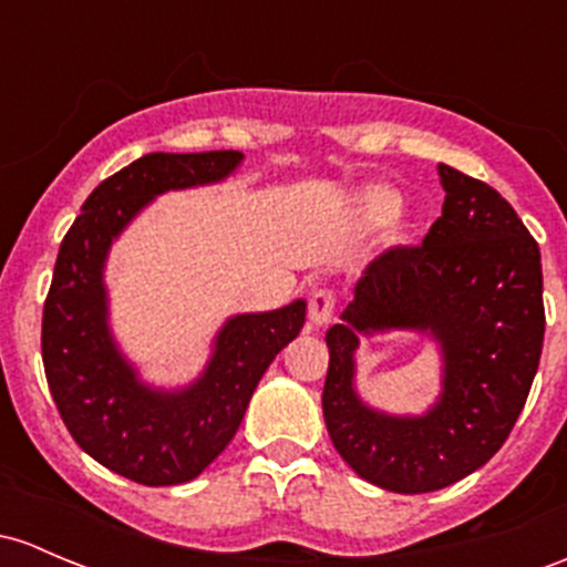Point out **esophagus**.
<instances>
[{
    "instance_id": "1",
    "label": "esophagus",
    "mask_w": 567,
    "mask_h": 567,
    "mask_svg": "<svg viewBox=\"0 0 567 567\" xmlns=\"http://www.w3.org/2000/svg\"><path fill=\"white\" fill-rule=\"evenodd\" d=\"M333 312H337V290L331 288H318L309 296V320L315 326L331 323Z\"/></svg>"
}]
</instances>
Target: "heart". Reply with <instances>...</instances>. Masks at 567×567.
Masks as SVG:
<instances>
[{
  "label": "heart",
  "instance_id": "b5f03b06",
  "mask_svg": "<svg viewBox=\"0 0 567 567\" xmlns=\"http://www.w3.org/2000/svg\"><path fill=\"white\" fill-rule=\"evenodd\" d=\"M372 206L378 208V212H389V208L393 206V195L391 193H383V189H380V193L372 195Z\"/></svg>",
  "mask_w": 567,
  "mask_h": 567
}]
</instances>
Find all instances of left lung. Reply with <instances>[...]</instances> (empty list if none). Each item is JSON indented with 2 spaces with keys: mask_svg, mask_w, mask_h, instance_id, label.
Segmentation results:
<instances>
[{
  "mask_svg": "<svg viewBox=\"0 0 567 567\" xmlns=\"http://www.w3.org/2000/svg\"><path fill=\"white\" fill-rule=\"evenodd\" d=\"M437 174L443 217L419 247L380 252L326 333L333 449L369 484L399 494L437 492L484 467L519 419L544 350L538 241L486 182L443 163ZM389 328L432 330L444 348V396L424 420L374 414L352 391L358 333Z\"/></svg>",
  "mask_w": 567,
  "mask_h": 567,
  "instance_id": "obj_1",
  "label": "left lung"
}]
</instances>
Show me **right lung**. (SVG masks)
I'll use <instances>...</instances> for the list:
<instances>
[{"label":"right lung","instance_id":"add662e5","mask_svg":"<svg viewBox=\"0 0 567 567\" xmlns=\"http://www.w3.org/2000/svg\"><path fill=\"white\" fill-rule=\"evenodd\" d=\"M238 152H154L86 198L56 255L43 307L48 389L75 443L103 467L143 486L187 484L223 454L274 355L299 337L307 303L238 315L217 337L204 378L159 393L135 380L105 323L103 264L113 236L165 189L219 182Z\"/></svg>","mask_w":567,"mask_h":567}]
</instances>
